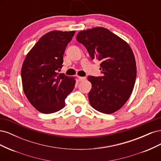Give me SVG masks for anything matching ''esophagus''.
<instances>
[{
    "mask_svg": "<svg viewBox=\"0 0 161 161\" xmlns=\"http://www.w3.org/2000/svg\"><path fill=\"white\" fill-rule=\"evenodd\" d=\"M78 79H79V81H82V80H84L86 79L85 77H82V76H78Z\"/></svg>",
    "mask_w": 161,
    "mask_h": 161,
    "instance_id": "esophagus-1",
    "label": "esophagus"
}]
</instances>
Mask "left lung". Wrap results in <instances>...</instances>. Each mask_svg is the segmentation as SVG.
<instances>
[{"instance_id":"8db88e82","label":"left lung","mask_w":161,"mask_h":161,"mask_svg":"<svg viewBox=\"0 0 161 161\" xmlns=\"http://www.w3.org/2000/svg\"><path fill=\"white\" fill-rule=\"evenodd\" d=\"M76 41L88 51L92 60L101 61L103 76H89L91 105L101 113L118 111L128 101L136 78L134 55L130 46L104 27H95L77 34Z\"/></svg>"}]
</instances>
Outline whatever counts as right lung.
Instances as JSON below:
<instances>
[{
  "label": "right lung",
  "instance_id": "add662e5",
  "mask_svg": "<svg viewBox=\"0 0 161 161\" xmlns=\"http://www.w3.org/2000/svg\"><path fill=\"white\" fill-rule=\"evenodd\" d=\"M75 33L53 31L45 34L23 62V91L31 105L43 114L62 109L66 97L75 88V78L57 72L62 69L63 55Z\"/></svg>",
  "mask_w": 161,
  "mask_h": 161
}]
</instances>
